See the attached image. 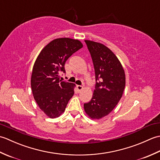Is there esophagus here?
<instances>
[{"mask_svg": "<svg viewBox=\"0 0 160 160\" xmlns=\"http://www.w3.org/2000/svg\"><path fill=\"white\" fill-rule=\"evenodd\" d=\"M77 89H78V91H82V89H83V86H82V85H78L77 86Z\"/></svg>", "mask_w": 160, "mask_h": 160, "instance_id": "esophagus-1", "label": "esophagus"}]
</instances>
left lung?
Returning a JSON list of instances; mask_svg holds the SVG:
<instances>
[{
    "mask_svg": "<svg viewBox=\"0 0 160 160\" xmlns=\"http://www.w3.org/2000/svg\"><path fill=\"white\" fill-rule=\"evenodd\" d=\"M93 60L96 89L90 102L84 104L91 119L99 120L109 114L120 101L126 84L124 70L120 60L103 44L84 40Z\"/></svg>",
    "mask_w": 160,
    "mask_h": 160,
    "instance_id": "left-lung-1",
    "label": "left lung"
}]
</instances>
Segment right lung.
Instances as JSON below:
<instances>
[{
  "label": "right lung",
  "instance_id": "right-lung-1",
  "mask_svg": "<svg viewBox=\"0 0 160 160\" xmlns=\"http://www.w3.org/2000/svg\"><path fill=\"white\" fill-rule=\"evenodd\" d=\"M82 47L78 40L56 38L44 47L33 64V96L39 108L50 118L59 117L73 96L76 84L60 80L59 71L65 73L66 61Z\"/></svg>",
  "mask_w": 160,
  "mask_h": 160
}]
</instances>
